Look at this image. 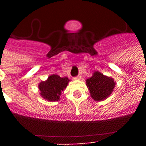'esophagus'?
<instances>
[{"label":"esophagus","instance_id":"esophagus-1","mask_svg":"<svg viewBox=\"0 0 146 146\" xmlns=\"http://www.w3.org/2000/svg\"><path fill=\"white\" fill-rule=\"evenodd\" d=\"M81 76H76L75 78H74V80H81Z\"/></svg>","mask_w":146,"mask_h":146}]
</instances>
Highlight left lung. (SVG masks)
I'll return each instance as SVG.
<instances>
[{
	"instance_id": "8db88e82",
	"label": "left lung",
	"mask_w": 146,
	"mask_h": 146,
	"mask_svg": "<svg viewBox=\"0 0 146 146\" xmlns=\"http://www.w3.org/2000/svg\"><path fill=\"white\" fill-rule=\"evenodd\" d=\"M86 81L91 97L96 102L107 99L111 96L116 85L113 78L103 75L98 71L94 72L92 77Z\"/></svg>"
}]
</instances>
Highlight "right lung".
<instances>
[{"label": "right lung", "instance_id": "add662e5", "mask_svg": "<svg viewBox=\"0 0 146 146\" xmlns=\"http://www.w3.org/2000/svg\"><path fill=\"white\" fill-rule=\"evenodd\" d=\"M70 80L67 77H60L57 74L49 76L45 81L38 83L40 95L44 99L48 102H57L62 92L66 89Z\"/></svg>", "mask_w": 146, "mask_h": 146}]
</instances>
